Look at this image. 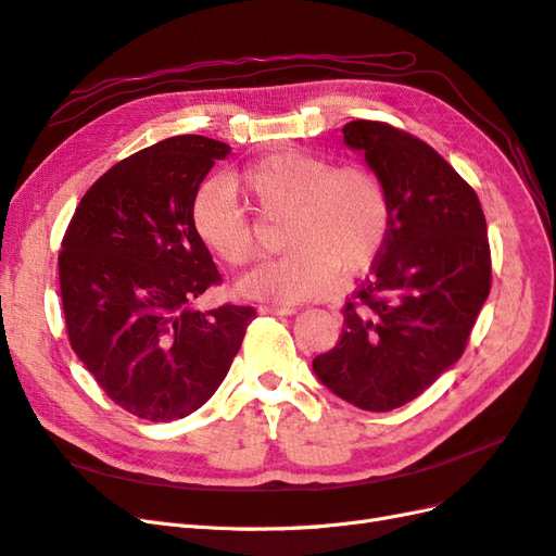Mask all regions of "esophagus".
<instances>
[{
	"instance_id": "esophagus-1",
	"label": "esophagus",
	"mask_w": 556,
	"mask_h": 556,
	"mask_svg": "<svg viewBox=\"0 0 556 556\" xmlns=\"http://www.w3.org/2000/svg\"><path fill=\"white\" fill-rule=\"evenodd\" d=\"M261 314H275V316H291L298 312L293 304H261L258 307Z\"/></svg>"
}]
</instances>
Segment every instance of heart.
Here are the masks:
<instances>
[{"label": "heart", "mask_w": 556, "mask_h": 556, "mask_svg": "<svg viewBox=\"0 0 556 556\" xmlns=\"http://www.w3.org/2000/svg\"><path fill=\"white\" fill-rule=\"evenodd\" d=\"M238 193L261 217H286L283 244L291 247L289 254L242 279L247 298L295 302L326 295L339 267L363 270L388 236L390 201L371 170L332 168L324 156L281 150L254 161L230 182L212 180L195 193V236L228 265L261 256L258 228Z\"/></svg>", "instance_id": "b5f03b06"}]
</instances>
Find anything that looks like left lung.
Listing matches in <instances>:
<instances>
[{"mask_svg": "<svg viewBox=\"0 0 556 556\" xmlns=\"http://www.w3.org/2000/svg\"><path fill=\"white\" fill-rule=\"evenodd\" d=\"M344 142L386 187L390 226L371 275L344 307V328L314 374L365 410L416 400L467 349L490 295L488 224L447 161L386 122H349Z\"/></svg>", "mask_w": 556, "mask_h": 556, "instance_id": "left-lung-1", "label": "left lung"}]
</instances>
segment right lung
<instances>
[{"instance_id": "obj_1", "label": "right lung", "mask_w": 556, "mask_h": 556, "mask_svg": "<svg viewBox=\"0 0 556 556\" xmlns=\"http://www.w3.org/2000/svg\"><path fill=\"white\" fill-rule=\"evenodd\" d=\"M226 142L173 136L87 189L60 252L71 349L117 406L168 422L201 408L240 351L254 307H193L222 275L191 203Z\"/></svg>"}]
</instances>
